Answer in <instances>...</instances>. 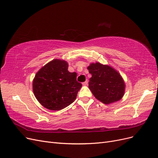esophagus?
<instances>
[{
	"mask_svg": "<svg viewBox=\"0 0 158 158\" xmlns=\"http://www.w3.org/2000/svg\"><path fill=\"white\" fill-rule=\"evenodd\" d=\"M88 84V80H87L86 81H85L84 82L82 83V85H87Z\"/></svg>",
	"mask_w": 158,
	"mask_h": 158,
	"instance_id": "34e87169",
	"label": "esophagus"
}]
</instances>
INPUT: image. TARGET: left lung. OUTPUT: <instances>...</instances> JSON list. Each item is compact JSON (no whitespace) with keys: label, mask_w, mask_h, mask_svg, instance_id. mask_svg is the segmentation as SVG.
Listing matches in <instances>:
<instances>
[{"label":"left lung","mask_w":158,"mask_h":158,"mask_svg":"<svg viewBox=\"0 0 158 158\" xmlns=\"http://www.w3.org/2000/svg\"><path fill=\"white\" fill-rule=\"evenodd\" d=\"M89 88L95 98L104 104H111L122 99L125 91V83L115 69L111 66L98 63L88 66Z\"/></svg>","instance_id":"8db88e82"}]
</instances>
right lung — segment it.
Instances as JSON below:
<instances>
[{"label": "right lung", "instance_id": "obj_1", "mask_svg": "<svg viewBox=\"0 0 158 158\" xmlns=\"http://www.w3.org/2000/svg\"><path fill=\"white\" fill-rule=\"evenodd\" d=\"M66 61L54 59L36 73L33 80V92L43 106L59 111L74 102L82 87L76 81L77 74L70 73Z\"/></svg>", "mask_w": 158, "mask_h": 158}]
</instances>
